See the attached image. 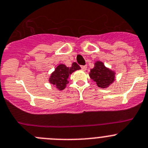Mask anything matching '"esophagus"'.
I'll return each mask as SVG.
<instances>
[{
  "label": "esophagus",
  "mask_w": 148,
  "mask_h": 148,
  "mask_svg": "<svg viewBox=\"0 0 148 148\" xmlns=\"http://www.w3.org/2000/svg\"><path fill=\"white\" fill-rule=\"evenodd\" d=\"M81 69H82V70H83V71H85V70L87 69V66H81Z\"/></svg>",
  "instance_id": "esophagus-1"
}]
</instances>
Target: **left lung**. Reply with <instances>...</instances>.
<instances>
[{
  "instance_id": "obj_1",
  "label": "left lung",
  "mask_w": 148,
  "mask_h": 148,
  "mask_svg": "<svg viewBox=\"0 0 148 148\" xmlns=\"http://www.w3.org/2000/svg\"><path fill=\"white\" fill-rule=\"evenodd\" d=\"M90 77L96 82L98 86L105 88L114 82V73L106 68L103 63L97 61L94 68L90 69Z\"/></svg>"
}]
</instances>
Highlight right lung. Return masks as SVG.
<instances>
[{
  "label": "right lung",
  "mask_w": 148,
  "mask_h": 148,
  "mask_svg": "<svg viewBox=\"0 0 148 148\" xmlns=\"http://www.w3.org/2000/svg\"><path fill=\"white\" fill-rule=\"evenodd\" d=\"M80 69V67L77 63L74 62L71 67H66L65 65L60 64L55 69V71L51 74L49 82L55 85L60 90L64 89L66 85L69 83L68 78L70 74H72L76 70Z\"/></svg>",
  "instance_id": "right-lung-1"
}]
</instances>
